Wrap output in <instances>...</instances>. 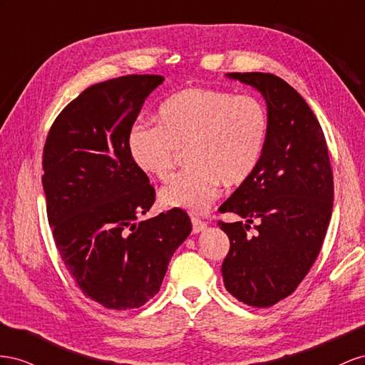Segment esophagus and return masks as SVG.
<instances>
[{
  "label": "esophagus",
  "mask_w": 365,
  "mask_h": 365,
  "mask_svg": "<svg viewBox=\"0 0 365 365\" xmlns=\"http://www.w3.org/2000/svg\"><path fill=\"white\" fill-rule=\"evenodd\" d=\"M191 223H192V232L194 234H199V232L205 231V229L207 227V225L205 222L199 220V218H195V217L191 218Z\"/></svg>",
  "instance_id": "1"
}]
</instances>
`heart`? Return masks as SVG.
Returning a JSON list of instances; mask_svg holds the SVG:
<instances>
[{
    "mask_svg": "<svg viewBox=\"0 0 365 365\" xmlns=\"http://www.w3.org/2000/svg\"><path fill=\"white\" fill-rule=\"evenodd\" d=\"M159 125H139L128 138L131 159L160 182H168L180 151L190 166L160 191V203L205 212L227 188L245 183L262 160L269 113L255 96L190 87L166 99Z\"/></svg>",
    "mask_w": 365,
    "mask_h": 365,
    "instance_id": "b5f03b06",
    "label": "heart"
}]
</instances>
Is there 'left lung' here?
<instances>
[{
  "label": "left lung",
  "instance_id": "left-lung-1",
  "mask_svg": "<svg viewBox=\"0 0 365 365\" xmlns=\"http://www.w3.org/2000/svg\"><path fill=\"white\" fill-rule=\"evenodd\" d=\"M226 76L262 93L270 125L255 173L220 206L245 218L218 222L231 242L222 274L238 301L270 307L295 292L324 242L333 210L329 150L314 111L286 81L259 71Z\"/></svg>",
  "mask_w": 365,
  "mask_h": 365
}]
</instances>
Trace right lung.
Here are the masks:
<instances>
[{
  "label": "right lung",
  "instance_id": "1",
  "mask_svg": "<svg viewBox=\"0 0 365 365\" xmlns=\"http://www.w3.org/2000/svg\"><path fill=\"white\" fill-rule=\"evenodd\" d=\"M159 75H128L84 90L59 113L43 153L47 218L58 252L86 297L111 310L159 292L175 249L191 234L182 210L150 211L155 191L128 138Z\"/></svg>",
  "mask_w": 365,
  "mask_h": 365
}]
</instances>
